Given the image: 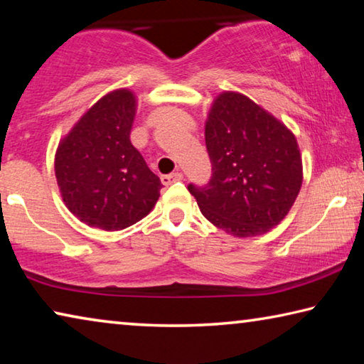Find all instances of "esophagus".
Listing matches in <instances>:
<instances>
[{"label": "esophagus", "instance_id": "34e87169", "mask_svg": "<svg viewBox=\"0 0 364 364\" xmlns=\"http://www.w3.org/2000/svg\"><path fill=\"white\" fill-rule=\"evenodd\" d=\"M160 180H162V183L165 184V186H168V184H171V183L181 181L183 180V173H181V171H175V173L164 175L162 178H160Z\"/></svg>", "mask_w": 364, "mask_h": 364}]
</instances>
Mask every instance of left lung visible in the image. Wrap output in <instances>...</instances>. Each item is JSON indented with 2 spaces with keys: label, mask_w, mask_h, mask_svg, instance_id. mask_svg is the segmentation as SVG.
Instances as JSON below:
<instances>
[{
  "label": "left lung",
  "mask_w": 364,
  "mask_h": 364,
  "mask_svg": "<svg viewBox=\"0 0 364 364\" xmlns=\"http://www.w3.org/2000/svg\"><path fill=\"white\" fill-rule=\"evenodd\" d=\"M205 146L212 176L188 184L204 217L237 237L279 225L301 186L297 139L247 96L225 91L208 114Z\"/></svg>",
  "instance_id": "obj_1"
}]
</instances>
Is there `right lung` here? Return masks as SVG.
<instances>
[{
  "label": "right lung",
  "instance_id": "obj_1",
  "mask_svg": "<svg viewBox=\"0 0 364 364\" xmlns=\"http://www.w3.org/2000/svg\"><path fill=\"white\" fill-rule=\"evenodd\" d=\"M136 112L132 91L101 97L60 141L54 160L69 210L88 226L120 231L144 218L162 183L132 144Z\"/></svg>",
  "mask_w": 364,
  "mask_h": 364
}]
</instances>
